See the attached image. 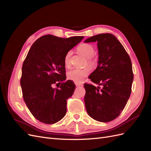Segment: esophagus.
<instances>
[{
	"label": "esophagus",
	"mask_w": 151,
	"mask_h": 151,
	"mask_svg": "<svg viewBox=\"0 0 151 151\" xmlns=\"http://www.w3.org/2000/svg\"><path fill=\"white\" fill-rule=\"evenodd\" d=\"M76 86L77 87L82 86H83V84H81V83H76Z\"/></svg>",
	"instance_id": "obj_1"
}]
</instances>
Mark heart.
I'll use <instances>...</instances> for the list:
<instances>
[{
  "mask_svg": "<svg viewBox=\"0 0 151 151\" xmlns=\"http://www.w3.org/2000/svg\"><path fill=\"white\" fill-rule=\"evenodd\" d=\"M77 50L80 53L87 58V63L91 67H94L96 65L97 60L93 55L94 53V48L92 45L89 43H82L77 47ZM72 51H68L64 57V65L66 67H70V58L72 56ZM91 68L89 67H85L84 68H75L70 70L67 73V77L76 83L83 82L87 76L91 73Z\"/></svg>",
  "mask_w": 151,
  "mask_h": 151,
  "instance_id": "heart-1",
  "label": "heart"
}]
</instances>
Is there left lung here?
I'll return each instance as SVG.
<instances>
[{
    "instance_id": "obj_1",
    "label": "left lung",
    "mask_w": 151,
    "mask_h": 151,
    "mask_svg": "<svg viewBox=\"0 0 151 151\" xmlns=\"http://www.w3.org/2000/svg\"><path fill=\"white\" fill-rule=\"evenodd\" d=\"M98 42V65L89 79L101 87L85 83L84 103L91 118L108 122L115 120L124 109L132 92L134 74L129 54L115 36L99 34L84 42Z\"/></svg>"
}]
</instances>
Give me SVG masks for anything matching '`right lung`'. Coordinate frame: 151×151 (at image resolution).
I'll use <instances>...</instances> for the list:
<instances>
[{"label": "right lung", "mask_w": 151, "mask_h": 151, "mask_svg": "<svg viewBox=\"0 0 151 151\" xmlns=\"http://www.w3.org/2000/svg\"><path fill=\"white\" fill-rule=\"evenodd\" d=\"M83 38L44 35L29 49L22 64L20 84L24 101L36 120L53 124L65 115L67 100L76 86L71 81L64 82V57ZM60 82V88H52L53 84Z\"/></svg>", "instance_id": "obj_1"}]
</instances>
